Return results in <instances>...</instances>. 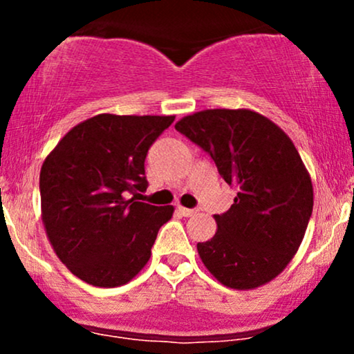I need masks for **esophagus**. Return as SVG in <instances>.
Wrapping results in <instances>:
<instances>
[{
  "mask_svg": "<svg viewBox=\"0 0 354 354\" xmlns=\"http://www.w3.org/2000/svg\"><path fill=\"white\" fill-rule=\"evenodd\" d=\"M178 213L181 214V216H194V214L198 213V209H191V208H183V206H178Z\"/></svg>",
  "mask_w": 354,
  "mask_h": 354,
  "instance_id": "1",
  "label": "esophagus"
}]
</instances>
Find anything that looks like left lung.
<instances>
[{"mask_svg":"<svg viewBox=\"0 0 354 354\" xmlns=\"http://www.w3.org/2000/svg\"><path fill=\"white\" fill-rule=\"evenodd\" d=\"M174 128L238 189L231 208L214 214L216 234L198 243L201 261L234 290L271 281L298 251L313 213L310 174L293 141L250 109H206Z\"/></svg>","mask_w":354,"mask_h":354,"instance_id":"obj_1","label":"left lung"}]
</instances>
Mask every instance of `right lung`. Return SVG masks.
I'll return each mask as SVG.
<instances>
[{"label":"right lung","instance_id":"1","mask_svg":"<svg viewBox=\"0 0 354 354\" xmlns=\"http://www.w3.org/2000/svg\"><path fill=\"white\" fill-rule=\"evenodd\" d=\"M173 121L174 116H93L68 131L44 160V228L58 258L83 281L121 286L148 263L173 206L136 201V194L148 188V149Z\"/></svg>","mask_w":354,"mask_h":354}]
</instances>
